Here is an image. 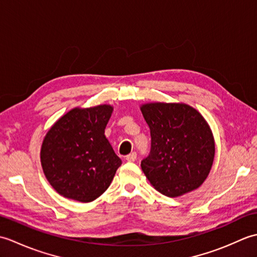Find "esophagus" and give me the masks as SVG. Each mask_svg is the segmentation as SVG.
Masks as SVG:
<instances>
[{"instance_id":"34e87169","label":"esophagus","mask_w":257,"mask_h":257,"mask_svg":"<svg viewBox=\"0 0 257 257\" xmlns=\"http://www.w3.org/2000/svg\"><path fill=\"white\" fill-rule=\"evenodd\" d=\"M136 159H137V154H136V152H132V154H129L125 157V160L129 162H134Z\"/></svg>"}]
</instances>
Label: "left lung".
<instances>
[{
	"mask_svg": "<svg viewBox=\"0 0 257 257\" xmlns=\"http://www.w3.org/2000/svg\"><path fill=\"white\" fill-rule=\"evenodd\" d=\"M141 112L151 135L141 169L157 191L176 198L198 189L207 178L215 146L210 125L189 105L150 102Z\"/></svg>",
	"mask_w": 257,
	"mask_h": 257,
	"instance_id": "8db88e82",
	"label": "left lung"
}]
</instances>
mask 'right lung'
Here are the masks:
<instances>
[{
    "label": "right lung",
    "instance_id": "1",
    "mask_svg": "<svg viewBox=\"0 0 257 257\" xmlns=\"http://www.w3.org/2000/svg\"><path fill=\"white\" fill-rule=\"evenodd\" d=\"M110 105L74 108L48 130L41 163L48 182L67 199L91 202L110 185L121 160L105 136Z\"/></svg>",
    "mask_w": 257,
    "mask_h": 257
}]
</instances>
